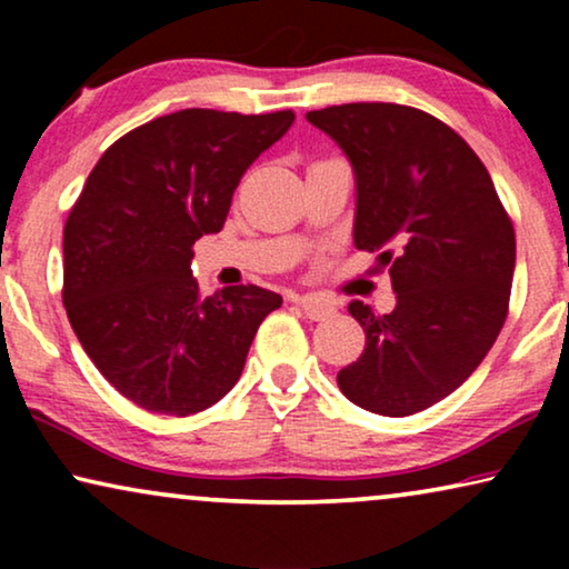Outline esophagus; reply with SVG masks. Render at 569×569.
I'll use <instances>...</instances> for the list:
<instances>
[{
    "instance_id": "esophagus-1",
    "label": "esophagus",
    "mask_w": 569,
    "mask_h": 569,
    "mask_svg": "<svg viewBox=\"0 0 569 569\" xmlns=\"http://www.w3.org/2000/svg\"><path fill=\"white\" fill-rule=\"evenodd\" d=\"M295 302L306 310L308 318H313V321H323V318L333 316V306L331 302H326L321 298H313V295H295Z\"/></svg>"
}]
</instances>
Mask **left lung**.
<instances>
[{
  "instance_id": "1",
  "label": "left lung",
  "mask_w": 569,
  "mask_h": 569,
  "mask_svg": "<svg viewBox=\"0 0 569 569\" xmlns=\"http://www.w3.org/2000/svg\"><path fill=\"white\" fill-rule=\"evenodd\" d=\"M306 119L347 152L357 178L355 246L378 251L396 308L349 313L365 349L339 370L341 393L409 417L479 368L510 306L516 230L485 162L435 116L399 103H345Z\"/></svg>"
}]
</instances>
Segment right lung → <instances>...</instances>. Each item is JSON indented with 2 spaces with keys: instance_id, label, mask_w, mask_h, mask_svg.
<instances>
[{
  "instance_id": "1",
  "label": "right lung",
  "mask_w": 569,
  "mask_h": 569,
  "mask_svg": "<svg viewBox=\"0 0 569 569\" xmlns=\"http://www.w3.org/2000/svg\"><path fill=\"white\" fill-rule=\"evenodd\" d=\"M292 111L186 108L108 147L64 224L69 323L108 383L154 415L189 417L243 372L263 318L282 306L256 284L204 298L193 243L220 232L248 166Z\"/></svg>"
}]
</instances>
